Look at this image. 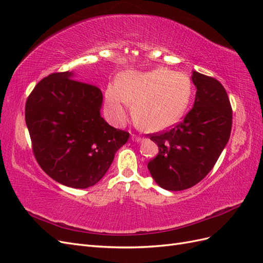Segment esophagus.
I'll return each mask as SVG.
<instances>
[{"label": "esophagus", "mask_w": 263, "mask_h": 263, "mask_svg": "<svg viewBox=\"0 0 263 263\" xmlns=\"http://www.w3.org/2000/svg\"><path fill=\"white\" fill-rule=\"evenodd\" d=\"M132 140H133V141H136V142H141V141H142V138L137 137V136H135V135H133V136H132Z\"/></svg>", "instance_id": "1"}]
</instances>
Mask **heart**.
I'll list each match as a JSON object with an SVG mask.
<instances>
[{
  "label": "heart",
  "instance_id": "heart-1",
  "mask_svg": "<svg viewBox=\"0 0 263 263\" xmlns=\"http://www.w3.org/2000/svg\"><path fill=\"white\" fill-rule=\"evenodd\" d=\"M192 98L190 78L177 71L158 68L147 72L127 70L116 86L105 91V112L114 125L125 123L133 103L135 123L148 132H161L176 125L185 114Z\"/></svg>",
  "mask_w": 263,
  "mask_h": 263
}]
</instances>
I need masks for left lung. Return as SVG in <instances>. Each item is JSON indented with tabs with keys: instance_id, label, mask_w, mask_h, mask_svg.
<instances>
[{
	"instance_id": "obj_1",
	"label": "left lung",
	"mask_w": 263,
	"mask_h": 263,
	"mask_svg": "<svg viewBox=\"0 0 263 263\" xmlns=\"http://www.w3.org/2000/svg\"><path fill=\"white\" fill-rule=\"evenodd\" d=\"M196 87L193 108L169 132L153 135L159 154L148 163L157 184L168 191L192 187L218 160L232 130L233 112L224 86L192 71Z\"/></svg>"
}]
</instances>
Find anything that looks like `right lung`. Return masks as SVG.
<instances>
[{
    "label": "right lung",
    "mask_w": 263,
    "mask_h": 263,
    "mask_svg": "<svg viewBox=\"0 0 263 263\" xmlns=\"http://www.w3.org/2000/svg\"><path fill=\"white\" fill-rule=\"evenodd\" d=\"M73 79L72 71L43 79L26 101L25 121L42 169L62 185L86 189L104 177L129 134L101 116L99 87Z\"/></svg>",
    "instance_id": "1"
}]
</instances>
